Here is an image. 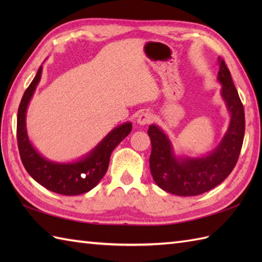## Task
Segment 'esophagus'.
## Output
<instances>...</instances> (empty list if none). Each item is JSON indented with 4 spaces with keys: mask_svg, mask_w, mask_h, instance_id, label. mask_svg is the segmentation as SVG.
Here are the masks:
<instances>
[{
    "mask_svg": "<svg viewBox=\"0 0 262 262\" xmlns=\"http://www.w3.org/2000/svg\"><path fill=\"white\" fill-rule=\"evenodd\" d=\"M153 120V115L151 113H142L137 117V124L141 126H145Z\"/></svg>",
    "mask_w": 262,
    "mask_h": 262,
    "instance_id": "34e87169",
    "label": "esophagus"
}]
</instances>
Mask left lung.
<instances>
[{
    "label": "left lung",
    "mask_w": 262,
    "mask_h": 262,
    "mask_svg": "<svg viewBox=\"0 0 262 262\" xmlns=\"http://www.w3.org/2000/svg\"><path fill=\"white\" fill-rule=\"evenodd\" d=\"M217 81L221 97L230 114V122L217 146L205 155H178L168 134L159 125H149L152 152L149 170L155 183L177 196H197L223 182L234 169L241 152L246 120L243 104L225 62L219 57Z\"/></svg>",
    "instance_id": "1"
}]
</instances>
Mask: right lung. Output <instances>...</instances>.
Masks as SVG:
<instances>
[{
	"label": "right lung",
	"mask_w": 262,
	"mask_h": 262,
	"mask_svg": "<svg viewBox=\"0 0 262 262\" xmlns=\"http://www.w3.org/2000/svg\"><path fill=\"white\" fill-rule=\"evenodd\" d=\"M42 74V65L28 86L18 110L16 138L19 153L27 172L39 185L65 196H75L90 191L107 172L110 155L115 147L129 134L132 122L127 121L111 129L91 151L70 162L48 160L33 146L27 132V110Z\"/></svg>",
	"instance_id": "add662e5"
}]
</instances>
